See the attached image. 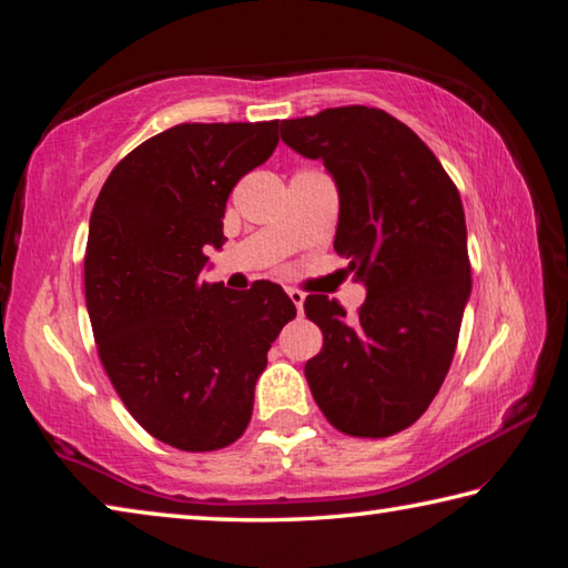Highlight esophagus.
Returning a JSON list of instances; mask_svg holds the SVG:
<instances>
[{"instance_id": "obj_1", "label": "esophagus", "mask_w": 568, "mask_h": 568, "mask_svg": "<svg viewBox=\"0 0 568 568\" xmlns=\"http://www.w3.org/2000/svg\"><path fill=\"white\" fill-rule=\"evenodd\" d=\"M286 294H290V300H292V304L296 306V312H302V306H304V292H302V290H294V286H290V290H286Z\"/></svg>"}]
</instances>
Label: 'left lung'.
Listing matches in <instances>:
<instances>
[{
    "mask_svg": "<svg viewBox=\"0 0 568 568\" xmlns=\"http://www.w3.org/2000/svg\"><path fill=\"white\" fill-rule=\"evenodd\" d=\"M278 128L337 181L334 251L367 286L357 320L337 300L306 296L324 337L306 383L339 433L389 438L427 410L458 345L470 294L460 193L430 148L379 108H327Z\"/></svg>",
    "mask_w": 568,
    "mask_h": 568,
    "instance_id": "obj_1",
    "label": "left lung"
}]
</instances>
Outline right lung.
Instances as JSON below:
<instances>
[{"label":"right lung","instance_id":"right-lung-1","mask_svg":"<svg viewBox=\"0 0 568 568\" xmlns=\"http://www.w3.org/2000/svg\"><path fill=\"white\" fill-rule=\"evenodd\" d=\"M266 123H181L108 175L90 216L85 302L98 355L128 413L161 443L209 453L236 443L276 334L296 317L278 284L201 282L241 175L278 143Z\"/></svg>","mask_w":568,"mask_h":568}]
</instances>
